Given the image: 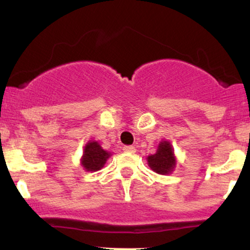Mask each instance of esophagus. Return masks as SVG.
<instances>
[{"instance_id":"34e87169","label":"esophagus","mask_w":250,"mask_h":250,"mask_svg":"<svg viewBox=\"0 0 250 250\" xmlns=\"http://www.w3.org/2000/svg\"><path fill=\"white\" fill-rule=\"evenodd\" d=\"M123 150H125V153L134 154L135 151H136V149H135L134 146H125V147H123Z\"/></svg>"}]
</instances>
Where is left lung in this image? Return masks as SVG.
I'll use <instances>...</instances> for the list:
<instances>
[{
  "label": "left lung",
  "mask_w": 250,
  "mask_h": 250,
  "mask_svg": "<svg viewBox=\"0 0 250 250\" xmlns=\"http://www.w3.org/2000/svg\"><path fill=\"white\" fill-rule=\"evenodd\" d=\"M148 166L155 173L168 175L174 171L176 167V156L174 154V148L167 140H162L157 146L156 153L149 155L147 157Z\"/></svg>",
  "instance_id": "left-lung-1"
}]
</instances>
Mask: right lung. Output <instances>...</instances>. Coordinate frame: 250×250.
Returning a JSON list of instances; mask_svg holds the SVG:
<instances>
[{
  "mask_svg": "<svg viewBox=\"0 0 250 250\" xmlns=\"http://www.w3.org/2000/svg\"><path fill=\"white\" fill-rule=\"evenodd\" d=\"M111 153L104 150L97 141H89L83 149L81 166L87 171H97L104 167Z\"/></svg>",
  "mask_w": 250,
  "mask_h": 250,
  "instance_id": "right-lung-1",
  "label": "right lung"
}]
</instances>
